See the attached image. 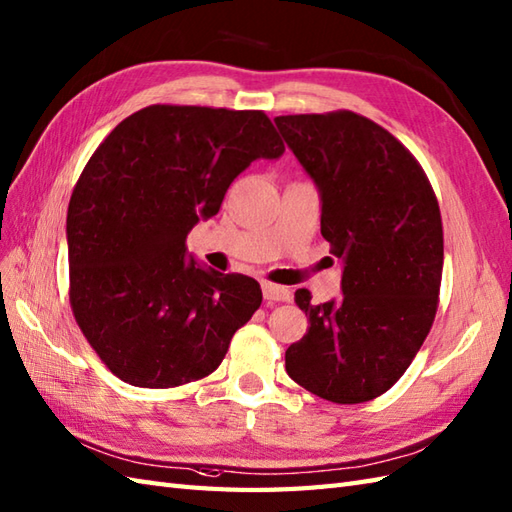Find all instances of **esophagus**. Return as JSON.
Instances as JSON below:
<instances>
[{"label": "esophagus", "mask_w": 512, "mask_h": 512, "mask_svg": "<svg viewBox=\"0 0 512 512\" xmlns=\"http://www.w3.org/2000/svg\"><path fill=\"white\" fill-rule=\"evenodd\" d=\"M261 292H264V299L268 303H279V301H290V290L283 288V285H275L270 281L261 283Z\"/></svg>", "instance_id": "1"}]
</instances>
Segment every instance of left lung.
I'll list each match as a JSON object with an SVG mask.
<instances>
[{
	"label": "left lung",
	"instance_id": "8db88e82",
	"mask_svg": "<svg viewBox=\"0 0 512 512\" xmlns=\"http://www.w3.org/2000/svg\"><path fill=\"white\" fill-rule=\"evenodd\" d=\"M285 144L320 194V233L342 259V294L312 305L296 290L307 334L285 351L296 384L334 403L384 395L434 323L443 222L419 161L353 111L279 115Z\"/></svg>",
	"mask_w": 512,
	"mask_h": 512
}]
</instances>
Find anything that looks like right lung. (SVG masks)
Listing matches in <instances>:
<instances>
[{
  "mask_svg": "<svg viewBox=\"0 0 512 512\" xmlns=\"http://www.w3.org/2000/svg\"><path fill=\"white\" fill-rule=\"evenodd\" d=\"M283 150L264 111L152 104L91 154L67 209L69 303L122 382L174 388L220 366L261 288L187 259V233L237 174Z\"/></svg>",
  "mask_w": 512,
  "mask_h": 512,
  "instance_id": "obj_1",
  "label": "right lung"
}]
</instances>
